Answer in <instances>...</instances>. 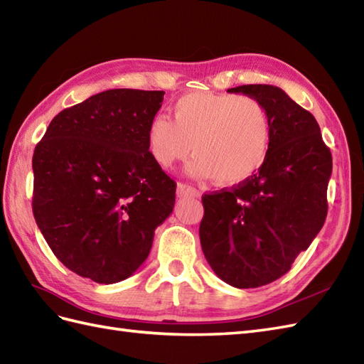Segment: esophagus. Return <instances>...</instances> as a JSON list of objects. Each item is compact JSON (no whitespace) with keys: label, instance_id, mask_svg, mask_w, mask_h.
I'll use <instances>...</instances> for the list:
<instances>
[{"label":"esophagus","instance_id":"34e87169","mask_svg":"<svg viewBox=\"0 0 364 364\" xmlns=\"http://www.w3.org/2000/svg\"><path fill=\"white\" fill-rule=\"evenodd\" d=\"M176 197L186 198V197H200V192L192 188V186L186 184V183H178L176 186Z\"/></svg>","mask_w":364,"mask_h":364}]
</instances>
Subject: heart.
I'll use <instances>...</instances> for the list:
<instances>
[{
    "label": "heart",
    "mask_w": 364,
    "mask_h": 364,
    "mask_svg": "<svg viewBox=\"0 0 364 364\" xmlns=\"http://www.w3.org/2000/svg\"><path fill=\"white\" fill-rule=\"evenodd\" d=\"M272 119L255 97L193 92L172 107V121L155 117L147 127V149L152 160L171 169L195 155L188 172L221 186L245 183L271 154Z\"/></svg>",
    "instance_id": "b5f03b06"
}]
</instances>
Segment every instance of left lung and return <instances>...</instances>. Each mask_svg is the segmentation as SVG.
Masks as SVG:
<instances>
[{
  "instance_id": "obj_1",
  "label": "left lung",
  "mask_w": 364,
  "mask_h": 364,
  "mask_svg": "<svg viewBox=\"0 0 364 364\" xmlns=\"http://www.w3.org/2000/svg\"><path fill=\"white\" fill-rule=\"evenodd\" d=\"M230 93L255 97L272 119V147L254 176L203 195V254L223 282L259 287L284 275L321 230L328 215L332 155L311 112L271 85Z\"/></svg>"
}]
</instances>
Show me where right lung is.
Masks as SVG:
<instances>
[{
	"label": "right lung",
	"mask_w": 364,
	"mask_h": 364,
	"mask_svg": "<svg viewBox=\"0 0 364 364\" xmlns=\"http://www.w3.org/2000/svg\"><path fill=\"white\" fill-rule=\"evenodd\" d=\"M163 90L110 89L61 110L36 144L32 209L60 262L100 284L144 263L176 183L147 149Z\"/></svg>",
	"instance_id": "1"
}]
</instances>
